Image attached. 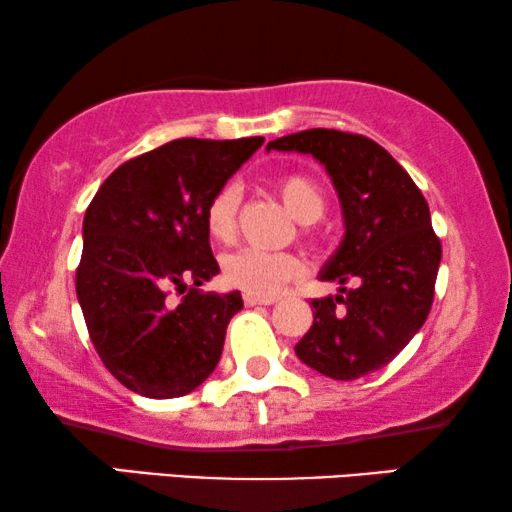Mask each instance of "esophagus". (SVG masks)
<instances>
[{
	"mask_svg": "<svg viewBox=\"0 0 512 512\" xmlns=\"http://www.w3.org/2000/svg\"><path fill=\"white\" fill-rule=\"evenodd\" d=\"M277 303V298L272 296H254V293H244V305L254 307V305H272Z\"/></svg>",
	"mask_w": 512,
	"mask_h": 512,
	"instance_id": "1",
	"label": "esophagus"
}]
</instances>
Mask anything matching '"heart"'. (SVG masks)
Wrapping results in <instances>:
<instances>
[{
	"instance_id": "b5f03b06",
	"label": "heart",
	"mask_w": 512,
	"mask_h": 512,
	"mask_svg": "<svg viewBox=\"0 0 512 512\" xmlns=\"http://www.w3.org/2000/svg\"><path fill=\"white\" fill-rule=\"evenodd\" d=\"M272 191L300 223L319 221L326 212V195L312 177L300 172L279 174L272 179ZM242 191L237 184H223L207 202L205 228L219 244H230L237 235ZM303 275V263L293 254H268L258 249H242L223 261V277L230 286L254 293L275 296L286 284Z\"/></svg>"
}]
</instances>
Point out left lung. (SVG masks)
<instances>
[{
  "mask_svg": "<svg viewBox=\"0 0 512 512\" xmlns=\"http://www.w3.org/2000/svg\"><path fill=\"white\" fill-rule=\"evenodd\" d=\"M310 153L338 191L345 237L319 272L338 296L312 300L298 359L333 380H356L394 359L431 312L443 249L422 191L387 149L363 135L312 128L268 151Z\"/></svg>",
  "mask_w": 512,
  "mask_h": 512,
  "instance_id": "obj_1",
  "label": "left lung"
}]
</instances>
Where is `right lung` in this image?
I'll return each instance as SVG.
<instances>
[{
	"label": "right lung",
	"instance_id": "1",
	"mask_svg": "<svg viewBox=\"0 0 512 512\" xmlns=\"http://www.w3.org/2000/svg\"><path fill=\"white\" fill-rule=\"evenodd\" d=\"M263 142L174 139L116 167L88 205L76 298L102 363L135 394L186 396L214 373L242 296L198 289L219 272L205 209ZM172 290L187 291L179 304Z\"/></svg>",
	"mask_w": 512,
	"mask_h": 512
}]
</instances>
